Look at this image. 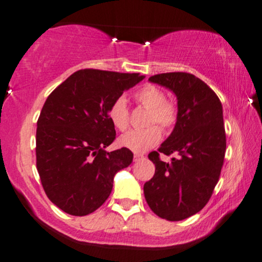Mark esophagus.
<instances>
[{
    "mask_svg": "<svg viewBox=\"0 0 262 262\" xmlns=\"http://www.w3.org/2000/svg\"><path fill=\"white\" fill-rule=\"evenodd\" d=\"M144 157H145L144 155H140V154H134V162H138V161L144 160Z\"/></svg>",
    "mask_w": 262,
    "mask_h": 262,
    "instance_id": "34e87169",
    "label": "esophagus"
}]
</instances>
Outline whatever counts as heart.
<instances>
[{"instance_id":"b5f03b06","label":"heart","mask_w":262,"mask_h":262,"mask_svg":"<svg viewBox=\"0 0 262 262\" xmlns=\"http://www.w3.org/2000/svg\"><path fill=\"white\" fill-rule=\"evenodd\" d=\"M135 101L142 107L148 108L146 117L147 128L140 130H130L118 139L121 147L133 152H145L156 146L162 138V130H169L178 121L179 110L175 102L165 99L164 92L157 85L146 84L135 92ZM108 118L116 129L124 132L129 127V110L123 98H118L108 108ZM152 124L160 125L152 126Z\"/></svg>"}]
</instances>
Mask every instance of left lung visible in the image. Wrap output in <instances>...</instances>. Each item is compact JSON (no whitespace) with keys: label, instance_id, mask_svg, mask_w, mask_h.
<instances>
[{"label":"left lung","instance_id":"left-lung-1","mask_svg":"<svg viewBox=\"0 0 262 262\" xmlns=\"http://www.w3.org/2000/svg\"><path fill=\"white\" fill-rule=\"evenodd\" d=\"M148 81L175 93L179 115L169 138L148 154L156 171L144 194L162 219L184 220L203 209L219 181L226 151L223 105L209 85L187 72L155 75ZM161 153L179 156L165 164Z\"/></svg>","mask_w":262,"mask_h":262}]
</instances>
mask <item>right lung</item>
<instances>
[{
	"label": "right lung",
	"mask_w": 262,
	"mask_h": 262,
	"mask_svg": "<svg viewBox=\"0 0 262 262\" xmlns=\"http://www.w3.org/2000/svg\"><path fill=\"white\" fill-rule=\"evenodd\" d=\"M144 76L84 69L48 95L37 121L36 167L47 197L65 213L84 216L104 204L114 177L133 161L116 139L108 108Z\"/></svg>",
	"instance_id": "right-lung-1"
}]
</instances>
